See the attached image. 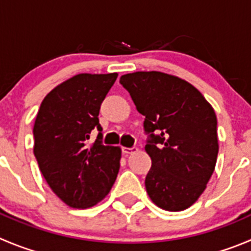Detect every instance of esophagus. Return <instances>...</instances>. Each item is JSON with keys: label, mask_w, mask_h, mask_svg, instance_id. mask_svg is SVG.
I'll list each match as a JSON object with an SVG mask.
<instances>
[{"label": "esophagus", "mask_w": 251, "mask_h": 251, "mask_svg": "<svg viewBox=\"0 0 251 251\" xmlns=\"http://www.w3.org/2000/svg\"><path fill=\"white\" fill-rule=\"evenodd\" d=\"M137 150H138V148H135V147H132V148L123 147V148H122V152H123V154H126V155L132 154V152H135Z\"/></svg>", "instance_id": "obj_1"}]
</instances>
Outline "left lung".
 Returning <instances> with one entry per match:
<instances>
[{
    "instance_id": "left-lung-1",
    "label": "left lung",
    "mask_w": 251,
    "mask_h": 251,
    "mask_svg": "<svg viewBox=\"0 0 251 251\" xmlns=\"http://www.w3.org/2000/svg\"><path fill=\"white\" fill-rule=\"evenodd\" d=\"M145 117V151L151 168L145 188L165 211H183L206 190L218 155L217 117L187 81L160 71H138L119 80Z\"/></svg>"
}]
</instances>
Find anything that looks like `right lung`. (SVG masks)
<instances>
[{
    "label": "right lung",
    "instance_id": "obj_1",
    "mask_svg": "<svg viewBox=\"0 0 251 251\" xmlns=\"http://www.w3.org/2000/svg\"><path fill=\"white\" fill-rule=\"evenodd\" d=\"M118 74H78L43 100L35 118L34 155L45 181L73 208H88L108 195L122 150L102 144L100 108ZM94 129L97 142L87 140Z\"/></svg>",
    "mask_w": 251,
    "mask_h": 251
}]
</instances>
